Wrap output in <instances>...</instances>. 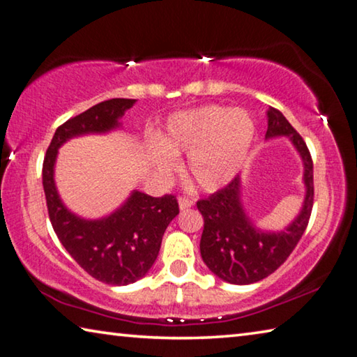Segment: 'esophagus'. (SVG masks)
Here are the masks:
<instances>
[{
  "mask_svg": "<svg viewBox=\"0 0 357 357\" xmlns=\"http://www.w3.org/2000/svg\"><path fill=\"white\" fill-rule=\"evenodd\" d=\"M194 205V200L189 199V197H179V208L181 209H188Z\"/></svg>",
  "mask_w": 357,
  "mask_h": 357,
  "instance_id": "obj_1",
  "label": "esophagus"
}]
</instances>
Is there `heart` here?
<instances>
[{"label":"heart","instance_id":"1","mask_svg":"<svg viewBox=\"0 0 357 357\" xmlns=\"http://www.w3.org/2000/svg\"><path fill=\"white\" fill-rule=\"evenodd\" d=\"M254 137L256 123L245 109L197 107L168 122L165 144L154 146V165L160 173H169L176 165L173 152H185L192 183L202 190H218L240 172Z\"/></svg>","mask_w":357,"mask_h":357}]
</instances>
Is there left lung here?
I'll list each match as a JSON object with an SVG mask.
<instances>
[{
  "instance_id": "8db88e82",
  "label": "left lung",
  "mask_w": 357,
  "mask_h": 357,
  "mask_svg": "<svg viewBox=\"0 0 357 357\" xmlns=\"http://www.w3.org/2000/svg\"><path fill=\"white\" fill-rule=\"evenodd\" d=\"M278 135H287L301 152L307 185L302 211L284 231L264 234L252 227L240 202L238 176L208 199L197 202V208L203 216L200 240L203 262L214 275L231 284H251L267 278L291 256L308 225L314 200L313 160L307 143L297 130L276 107H270L267 138Z\"/></svg>"
}]
</instances>
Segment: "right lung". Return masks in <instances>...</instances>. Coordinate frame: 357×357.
I'll list each match as a JSON object with an SVG mask.
<instances>
[{"label":"right lung","mask_w":357,"mask_h":357,"mask_svg":"<svg viewBox=\"0 0 357 357\" xmlns=\"http://www.w3.org/2000/svg\"><path fill=\"white\" fill-rule=\"evenodd\" d=\"M137 100L111 98L95 105L56 128L43 162V188L54 231L70 256L101 282L126 286L148 273L160 251L163 231L178 216L173 194L160 199L133 192L109 218L84 220L63 206L54 184L56 149L76 135L101 133L119 126V117Z\"/></svg>","instance_id":"1"}]
</instances>
